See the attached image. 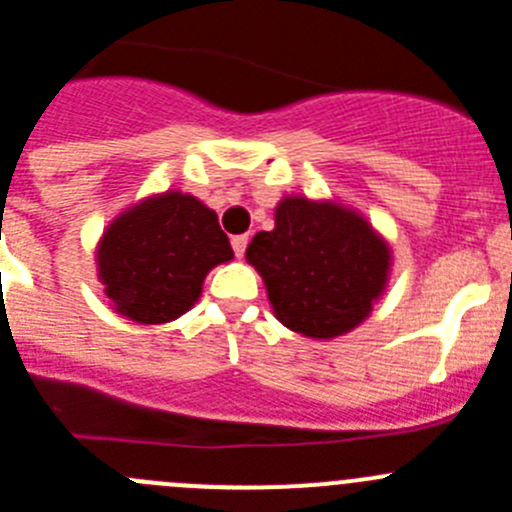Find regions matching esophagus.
I'll use <instances>...</instances> for the list:
<instances>
[{
	"instance_id": "34e87169",
	"label": "esophagus",
	"mask_w": 512,
	"mask_h": 512,
	"mask_svg": "<svg viewBox=\"0 0 512 512\" xmlns=\"http://www.w3.org/2000/svg\"><path fill=\"white\" fill-rule=\"evenodd\" d=\"M247 234H239V237H232V247H234V255L237 257H245V250H247Z\"/></svg>"
}]
</instances>
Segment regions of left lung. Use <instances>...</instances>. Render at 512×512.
<instances>
[{
    "label": "left lung",
    "instance_id": "left-lung-1",
    "mask_svg": "<svg viewBox=\"0 0 512 512\" xmlns=\"http://www.w3.org/2000/svg\"><path fill=\"white\" fill-rule=\"evenodd\" d=\"M247 262L262 275L280 324L334 339L370 316L388 285L390 247L357 211L288 196L273 232L252 237Z\"/></svg>",
    "mask_w": 512,
    "mask_h": 512
}]
</instances>
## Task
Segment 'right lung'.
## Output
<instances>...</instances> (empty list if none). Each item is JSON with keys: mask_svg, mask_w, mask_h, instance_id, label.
Returning a JSON list of instances; mask_svg holds the SVG:
<instances>
[{"mask_svg": "<svg viewBox=\"0 0 512 512\" xmlns=\"http://www.w3.org/2000/svg\"><path fill=\"white\" fill-rule=\"evenodd\" d=\"M234 257L214 211L168 191L119 214L96 250L114 311L137 324H168L199 301L211 267Z\"/></svg>", "mask_w": 512, "mask_h": 512, "instance_id": "obj_1", "label": "right lung"}]
</instances>
